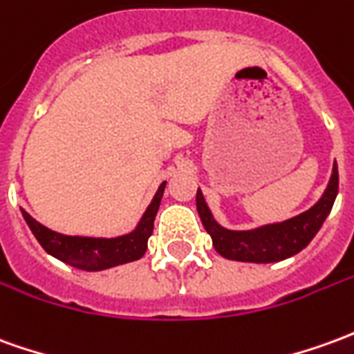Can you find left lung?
Listing matches in <instances>:
<instances>
[{
  "mask_svg": "<svg viewBox=\"0 0 354 354\" xmlns=\"http://www.w3.org/2000/svg\"><path fill=\"white\" fill-rule=\"evenodd\" d=\"M337 189H339V174H337V165H333L328 189L313 209L286 222L268 224L263 228L247 230V232H234L216 224V220L212 218L211 211L203 199L201 189L197 192V212L205 230L211 234L216 253L222 254L224 259L245 261V263H278L297 254L310 243V239L318 234L326 216L332 211Z\"/></svg>",
  "mask_w": 354,
  "mask_h": 354,
  "instance_id": "obj_1",
  "label": "left lung"
}]
</instances>
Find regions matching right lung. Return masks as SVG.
<instances>
[{
	"mask_svg": "<svg viewBox=\"0 0 354 354\" xmlns=\"http://www.w3.org/2000/svg\"><path fill=\"white\" fill-rule=\"evenodd\" d=\"M162 182L153 197L151 205L140 220L138 228L132 234L113 237V239H103V237H80V236H63L53 230L41 226L38 220H34L26 211H22V216L26 220L28 228L36 236L39 245L44 247L51 257L63 261L73 268L88 272L105 270L113 268L118 264L132 263L142 259L143 253L147 251V239L153 234V222L159 211L160 197L165 192Z\"/></svg>",
	"mask_w": 354,
	"mask_h": 354,
	"instance_id": "add662e5",
	"label": "right lung"
}]
</instances>
